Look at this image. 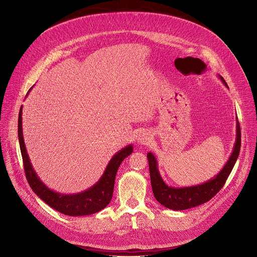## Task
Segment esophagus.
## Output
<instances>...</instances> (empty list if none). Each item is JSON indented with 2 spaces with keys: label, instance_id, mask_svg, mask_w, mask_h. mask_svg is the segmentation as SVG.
Instances as JSON below:
<instances>
[{
  "label": "esophagus",
  "instance_id": "1",
  "mask_svg": "<svg viewBox=\"0 0 257 257\" xmlns=\"http://www.w3.org/2000/svg\"><path fill=\"white\" fill-rule=\"evenodd\" d=\"M151 134L146 132V131H143V132H140L139 135L137 136V140H138V143H140L141 145H147L149 144V142L151 141Z\"/></svg>",
  "mask_w": 257,
  "mask_h": 257
}]
</instances>
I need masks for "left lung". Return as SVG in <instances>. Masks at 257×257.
Here are the masks:
<instances>
[{
	"label": "left lung",
	"instance_id": "1",
	"mask_svg": "<svg viewBox=\"0 0 257 257\" xmlns=\"http://www.w3.org/2000/svg\"><path fill=\"white\" fill-rule=\"evenodd\" d=\"M220 79L223 81L224 85L228 87L226 81L220 76ZM236 142L231 156L223 167L221 172H219L214 178L210 179L207 182H203L198 185L188 186V187H172L168 186L162 179L158 171V163L151 152L147 154V158L149 161L151 185L153 193L155 198L163 204L164 207L173 210V211H183L191 209L200 204L209 201L214 197L224 186L226 180L228 179L236 161L239 156L240 147H241V131L240 124L237 118V127H236Z\"/></svg>",
	"mask_w": 257,
	"mask_h": 257
}]
</instances>
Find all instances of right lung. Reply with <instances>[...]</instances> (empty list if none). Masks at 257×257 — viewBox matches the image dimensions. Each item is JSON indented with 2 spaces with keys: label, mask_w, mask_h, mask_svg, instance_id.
Here are the masks:
<instances>
[{
  "label": "right lung",
  "mask_w": 257,
  "mask_h": 257,
  "mask_svg": "<svg viewBox=\"0 0 257 257\" xmlns=\"http://www.w3.org/2000/svg\"><path fill=\"white\" fill-rule=\"evenodd\" d=\"M18 138L25 175L32 190L49 207L64 215L72 217L92 215L103 210L107 206L112 198L115 175L118 167L123 159L130 156L134 151L133 146L128 145L117 152L109 161L103 175L89 189L76 194H62L45 186L30 163L22 133V107L20 108L18 118Z\"/></svg>",
  "instance_id": "add662e5"
}]
</instances>
